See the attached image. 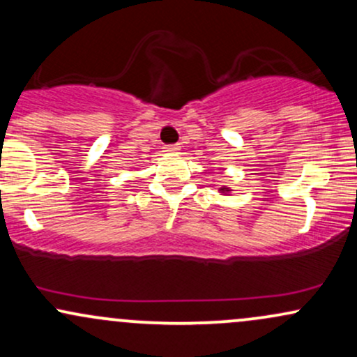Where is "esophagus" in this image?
I'll return each mask as SVG.
<instances>
[{
    "label": "esophagus",
    "instance_id": "esophagus-1",
    "mask_svg": "<svg viewBox=\"0 0 357 357\" xmlns=\"http://www.w3.org/2000/svg\"><path fill=\"white\" fill-rule=\"evenodd\" d=\"M179 149H181V146H179V144H173V146H166V147H165L166 153H169V154L179 153Z\"/></svg>",
    "mask_w": 357,
    "mask_h": 357
}]
</instances>
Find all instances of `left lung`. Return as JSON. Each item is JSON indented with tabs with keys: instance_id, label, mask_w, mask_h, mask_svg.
<instances>
[{
	"instance_id": "obj_1",
	"label": "left lung",
	"mask_w": 357,
	"mask_h": 357,
	"mask_svg": "<svg viewBox=\"0 0 357 357\" xmlns=\"http://www.w3.org/2000/svg\"><path fill=\"white\" fill-rule=\"evenodd\" d=\"M218 191L221 192V195H225V196H230V192H231V190H230V188H227V186L220 188V190H218Z\"/></svg>"
}]
</instances>
